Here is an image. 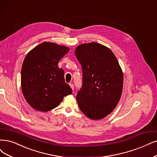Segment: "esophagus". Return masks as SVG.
I'll use <instances>...</instances> for the list:
<instances>
[{"label":"esophagus","instance_id":"1","mask_svg":"<svg viewBox=\"0 0 157 157\" xmlns=\"http://www.w3.org/2000/svg\"><path fill=\"white\" fill-rule=\"evenodd\" d=\"M69 85L71 86V89H72V90H74V85L72 84V83H69Z\"/></svg>","mask_w":157,"mask_h":157}]
</instances>
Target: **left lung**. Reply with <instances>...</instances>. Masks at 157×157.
Masks as SVG:
<instances>
[{
  "label": "left lung",
  "instance_id": "1",
  "mask_svg": "<svg viewBox=\"0 0 157 157\" xmlns=\"http://www.w3.org/2000/svg\"><path fill=\"white\" fill-rule=\"evenodd\" d=\"M75 55L82 65L83 84L76 95L79 107L92 120H100L117 107L124 75L117 57L106 46L92 42L79 45Z\"/></svg>",
  "mask_w": 157,
  "mask_h": 157
}]
</instances>
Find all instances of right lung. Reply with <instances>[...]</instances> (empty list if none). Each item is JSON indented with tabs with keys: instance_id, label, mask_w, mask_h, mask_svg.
<instances>
[{
	"instance_id": "1",
	"label": "right lung",
	"mask_w": 157,
	"mask_h": 157,
	"mask_svg": "<svg viewBox=\"0 0 157 157\" xmlns=\"http://www.w3.org/2000/svg\"><path fill=\"white\" fill-rule=\"evenodd\" d=\"M69 50L65 46L43 42L26 56L21 69V88L25 100L34 109L47 112L72 93L65 82L64 71L58 67Z\"/></svg>"
}]
</instances>
